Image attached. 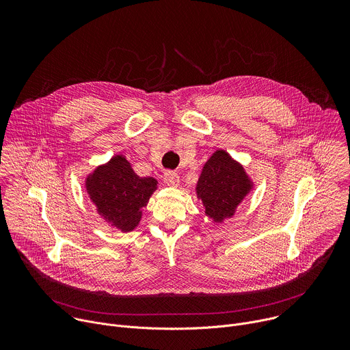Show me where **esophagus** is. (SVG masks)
Wrapping results in <instances>:
<instances>
[{"mask_svg": "<svg viewBox=\"0 0 350 350\" xmlns=\"http://www.w3.org/2000/svg\"><path fill=\"white\" fill-rule=\"evenodd\" d=\"M165 183L167 185H173V187H177L178 183H180V176L178 173L173 172V170H166L165 172Z\"/></svg>", "mask_w": 350, "mask_h": 350, "instance_id": "obj_1", "label": "esophagus"}]
</instances>
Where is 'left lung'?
Instances as JSON below:
<instances>
[{"instance_id": "1", "label": "left lung", "mask_w": 350, "mask_h": 350, "mask_svg": "<svg viewBox=\"0 0 350 350\" xmlns=\"http://www.w3.org/2000/svg\"><path fill=\"white\" fill-rule=\"evenodd\" d=\"M251 189V180L243 167L224 151L212 155L196 184V193L205 206V213L215 221L231 217Z\"/></svg>"}]
</instances>
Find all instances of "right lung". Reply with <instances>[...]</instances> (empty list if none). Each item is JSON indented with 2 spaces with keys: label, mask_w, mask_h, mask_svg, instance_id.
<instances>
[{
  "label": "right lung",
  "mask_w": 350,
  "mask_h": 350,
  "mask_svg": "<svg viewBox=\"0 0 350 350\" xmlns=\"http://www.w3.org/2000/svg\"><path fill=\"white\" fill-rule=\"evenodd\" d=\"M157 184L152 177L137 176L120 155L99 166L85 183L98 213L122 231H131L138 226L141 209L146 206Z\"/></svg>",
  "instance_id": "right-lung-1"
}]
</instances>
